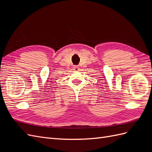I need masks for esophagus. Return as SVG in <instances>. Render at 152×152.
<instances>
[{
  "label": "esophagus",
  "mask_w": 152,
  "mask_h": 152,
  "mask_svg": "<svg viewBox=\"0 0 152 152\" xmlns=\"http://www.w3.org/2000/svg\"><path fill=\"white\" fill-rule=\"evenodd\" d=\"M73 70H75V71H77V70H79V66H76V65H74L73 66Z\"/></svg>",
  "instance_id": "1"
}]
</instances>
